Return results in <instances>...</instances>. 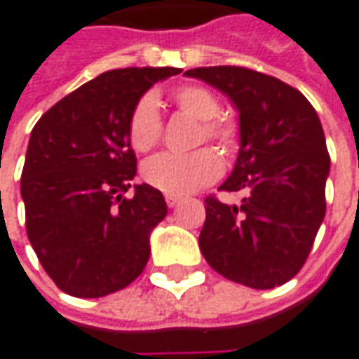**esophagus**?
Returning <instances> with one entry per match:
<instances>
[{
    "label": "esophagus",
    "instance_id": "34e87169",
    "mask_svg": "<svg viewBox=\"0 0 359 359\" xmlns=\"http://www.w3.org/2000/svg\"><path fill=\"white\" fill-rule=\"evenodd\" d=\"M165 202H167V205H169V208H175V205L180 202V196H175V194H167V196H165Z\"/></svg>",
    "mask_w": 359,
    "mask_h": 359
}]
</instances>
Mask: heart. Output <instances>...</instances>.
<instances>
[{
  "instance_id": "b5f03b06",
  "label": "heart",
  "mask_w": 359,
  "mask_h": 359,
  "mask_svg": "<svg viewBox=\"0 0 359 359\" xmlns=\"http://www.w3.org/2000/svg\"><path fill=\"white\" fill-rule=\"evenodd\" d=\"M171 101L177 109L192 118L202 120L198 132V144L214 142L229 154L239 140V126L229 116H222V104L214 93L202 85H182L171 93ZM163 134V120L159 107L151 95H145L134 104L128 116V140L140 154L151 151L159 144ZM222 159L210 147H202L192 154H161L151 157L144 165V180L149 187L165 194H190L198 188L214 182L222 175Z\"/></svg>"
}]
</instances>
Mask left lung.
<instances>
[{"label": "left lung", "instance_id": "1", "mask_svg": "<svg viewBox=\"0 0 359 359\" xmlns=\"http://www.w3.org/2000/svg\"><path fill=\"white\" fill-rule=\"evenodd\" d=\"M225 93L239 110L241 147L219 190L237 205L208 196L200 250L223 278L270 290L297 274L325 219L330 171L325 132L311 102L292 85L239 66L184 72Z\"/></svg>", "mask_w": 359, "mask_h": 359}]
</instances>
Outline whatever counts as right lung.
Returning a JSON list of instances; mask_svg holds the SVG:
<instances>
[{"label":"right lung","instance_id":"right-lung-1","mask_svg":"<svg viewBox=\"0 0 359 359\" xmlns=\"http://www.w3.org/2000/svg\"><path fill=\"white\" fill-rule=\"evenodd\" d=\"M179 67L104 72L46 110L32 128L21 196L27 235L62 292L102 297L126 287L149 260V233L165 219L161 190L136 184L128 116L142 95Z\"/></svg>","mask_w":359,"mask_h":359}]
</instances>
